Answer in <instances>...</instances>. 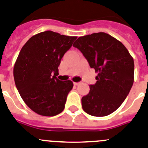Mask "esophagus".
I'll use <instances>...</instances> for the list:
<instances>
[{"label": "esophagus", "mask_w": 148, "mask_h": 148, "mask_svg": "<svg viewBox=\"0 0 148 148\" xmlns=\"http://www.w3.org/2000/svg\"><path fill=\"white\" fill-rule=\"evenodd\" d=\"M80 84V83H79V82H77H77H74V86H77V85H79Z\"/></svg>", "instance_id": "esophagus-1"}]
</instances>
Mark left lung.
Segmentation results:
<instances>
[{
  "label": "left lung",
  "instance_id": "8db88e82",
  "mask_svg": "<svg viewBox=\"0 0 148 148\" xmlns=\"http://www.w3.org/2000/svg\"><path fill=\"white\" fill-rule=\"evenodd\" d=\"M98 75L82 108L94 116H108L126 99L134 82V60L125 46L105 32L80 37L73 44Z\"/></svg>",
  "mask_w": 148,
  "mask_h": 148
}]
</instances>
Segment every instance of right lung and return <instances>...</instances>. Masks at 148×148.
<instances>
[{
    "label": "right lung",
    "instance_id": "right-lung-1",
    "mask_svg": "<svg viewBox=\"0 0 148 148\" xmlns=\"http://www.w3.org/2000/svg\"><path fill=\"white\" fill-rule=\"evenodd\" d=\"M76 39L46 31L22 47L13 68L15 84L27 106L37 114L53 116L64 110L74 84L56 76L62 58Z\"/></svg>",
    "mask_w": 148,
    "mask_h": 148
}]
</instances>
